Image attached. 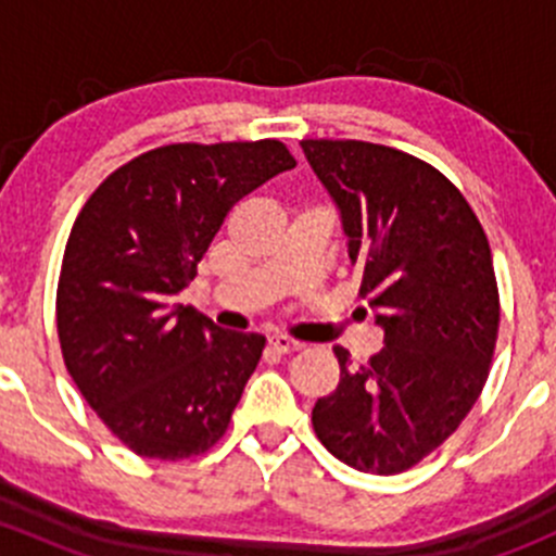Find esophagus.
I'll return each mask as SVG.
<instances>
[{
	"mask_svg": "<svg viewBox=\"0 0 556 556\" xmlns=\"http://www.w3.org/2000/svg\"><path fill=\"white\" fill-rule=\"evenodd\" d=\"M268 344H271V350L279 352V355H293V352H299L301 346H304L301 341L288 339V336H271V339H268Z\"/></svg>",
	"mask_w": 556,
	"mask_h": 556,
	"instance_id": "1",
	"label": "esophagus"
}]
</instances>
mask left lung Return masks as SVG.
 <instances>
[{"label": "left lung", "mask_w": 556, "mask_h": 556, "mask_svg": "<svg viewBox=\"0 0 556 556\" xmlns=\"http://www.w3.org/2000/svg\"><path fill=\"white\" fill-rule=\"evenodd\" d=\"M333 195L382 352L312 408L317 439L363 473H403L439 450L479 401L501 295L486 233L457 185L422 159L361 139L301 142Z\"/></svg>", "instance_id": "1"}]
</instances>
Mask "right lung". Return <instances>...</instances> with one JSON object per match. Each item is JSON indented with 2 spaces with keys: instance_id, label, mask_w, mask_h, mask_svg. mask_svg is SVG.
Masks as SVG:
<instances>
[{
  "instance_id": "right-lung-1",
  "label": "right lung",
  "mask_w": 556,
  "mask_h": 556,
  "mask_svg": "<svg viewBox=\"0 0 556 556\" xmlns=\"http://www.w3.org/2000/svg\"><path fill=\"white\" fill-rule=\"evenodd\" d=\"M293 166L279 139L164 144L112 172L77 215L55 290L61 355L139 457H195L228 430L266 339L228 333L174 295L231 206Z\"/></svg>"
}]
</instances>
